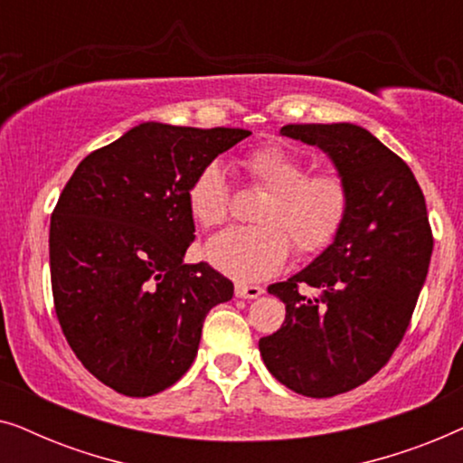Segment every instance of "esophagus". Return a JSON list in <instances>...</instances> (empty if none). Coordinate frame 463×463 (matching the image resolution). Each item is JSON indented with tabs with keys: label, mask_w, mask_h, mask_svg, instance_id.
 Segmentation results:
<instances>
[{
	"label": "esophagus",
	"mask_w": 463,
	"mask_h": 463,
	"mask_svg": "<svg viewBox=\"0 0 463 463\" xmlns=\"http://www.w3.org/2000/svg\"><path fill=\"white\" fill-rule=\"evenodd\" d=\"M259 295H263V288L257 284H236V297L240 299H257Z\"/></svg>",
	"instance_id": "obj_1"
}]
</instances>
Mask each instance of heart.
<instances>
[{
    "mask_svg": "<svg viewBox=\"0 0 463 463\" xmlns=\"http://www.w3.org/2000/svg\"><path fill=\"white\" fill-rule=\"evenodd\" d=\"M246 173L268 189L259 202V225L227 227L206 242L213 268L238 282L274 276L287 263L290 239L299 255H318L333 244L350 213V189L339 175H307L306 164L280 145L244 157ZM187 206L202 227H217L230 211V185L219 162L202 166L187 187Z\"/></svg>",
    "mask_w": 463,
    "mask_h": 463,
    "instance_id": "1",
    "label": "heart"
}]
</instances>
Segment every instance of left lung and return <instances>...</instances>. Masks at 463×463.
I'll return each mask as SVG.
<instances>
[{
    "label": "left lung",
    "instance_id": "obj_1",
    "mask_svg": "<svg viewBox=\"0 0 463 463\" xmlns=\"http://www.w3.org/2000/svg\"><path fill=\"white\" fill-rule=\"evenodd\" d=\"M280 135L331 157L350 189V213L307 268L268 287L287 306V318L259 339V352L288 390L331 398L369 382L394 354L434 240L411 168L363 126L288 124Z\"/></svg>",
    "mask_w": 463,
    "mask_h": 463
}]
</instances>
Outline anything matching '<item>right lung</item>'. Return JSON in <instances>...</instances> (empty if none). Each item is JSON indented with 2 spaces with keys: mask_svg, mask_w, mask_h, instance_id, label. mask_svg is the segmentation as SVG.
<instances>
[{
  "mask_svg": "<svg viewBox=\"0 0 463 463\" xmlns=\"http://www.w3.org/2000/svg\"><path fill=\"white\" fill-rule=\"evenodd\" d=\"M244 128L143 122L80 162L50 221V276L67 344L99 382L151 396L185 375L202 325L233 284L183 263L187 187Z\"/></svg>",
  "mask_w": 463,
  "mask_h": 463,
  "instance_id": "1",
  "label": "right lung"
}]
</instances>
